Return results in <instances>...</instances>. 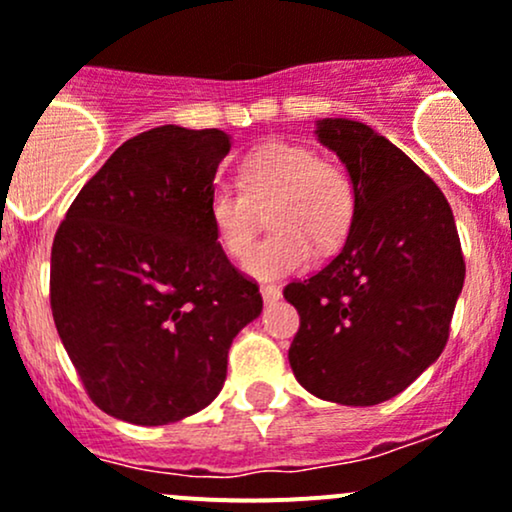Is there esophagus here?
I'll use <instances>...</instances> for the list:
<instances>
[{
	"label": "esophagus",
	"mask_w": 512,
	"mask_h": 512,
	"mask_svg": "<svg viewBox=\"0 0 512 512\" xmlns=\"http://www.w3.org/2000/svg\"><path fill=\"white\" fill-rule=\"evenodd\" d=\"M262 299H265V304H274V301H279L282 297V289L277 287V284H262Z\"/></svg>",
	"instance_id": "obj_1"
}]
</instances>
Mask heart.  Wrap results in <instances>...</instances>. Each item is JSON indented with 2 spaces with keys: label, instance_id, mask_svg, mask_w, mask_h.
Listing matches in <instances>:
<instances>
[{
  "label": "heart",
  "instance_id": "heart-1",
  "mask_svg": "<svg viewBox=\"0 0 512 512\" xmlns=\"http://www.w3.org/2000/svg\"><path fill=\"white\" fill-rule=\"evenodd\" d=\"M358 206L353 176L338 161L316 157L301 144L267 142L240 161L238 191L215 188L208 220L220 250L247 260L267 211L272 235L257 247L247 270L257 277H284L336 250L348 238Z\"/></svg>",
  "mask_w": 512,
  "mask_h": 512
}]
</instances>
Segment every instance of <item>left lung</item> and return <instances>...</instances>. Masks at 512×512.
<instances>
[{"mask_svg":"<svg viewBox=\"0 0 512 512\" xmlns=\"http://www.w3.org/2000/svg\"><path fill=\"white\" fill-rule=\"evenodd\" d=\"M316 134L353 176L358 206L343 250L284 287L299 311L289 363L321 400L380 405L444 351L464 252L449 201L402 149L341 117Z\"/></svg>","mask_w":512,"mask_h":512,"instance_id":"8db88e82","label":"left lung"}]
</instances>
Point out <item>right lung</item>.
I'll use <instances>...</instances> for the list:
<instances>
[{"label":"right lung","mask_w":512,"mask_h":512,"mask_svg":"<svg viewBox=\"0 0 512 512\" xmlns=\"http://www.w3.org/2000/svg\"><path fill=\"white\" fill-rule=\"evenodd\" d=\"M220 129L154 127L88 181L51 247V311L90 400L142 427L215 400L228 351L262 311L208 220Z\"/></svg>","instance_id":"right-lung-1"}]
</instances>
